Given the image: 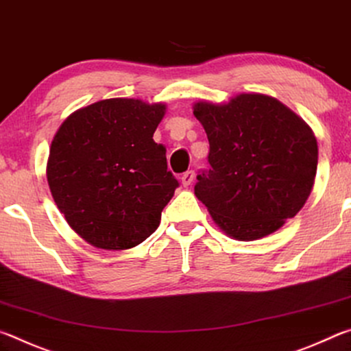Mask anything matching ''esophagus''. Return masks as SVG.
Wrapping results in <instances>:
<instances>
[{
  "instance_id": "34e87169",
  "label": "esophagus",
  "mask_w": 351,
  "mask_h": 351,
  "mask_svg": "<svg viewBox=\"0 0 351 351\" xmlns=\"http://www.w3.org/2000/svg\"><path fill=\"white\" fill-rule=\"evenodd\" d=\"M194 177H196V172L194 171H188V172H185V174L182 176V185L183 186H189L193 183V180H194Z\"/></svg>"
}]
</instances>
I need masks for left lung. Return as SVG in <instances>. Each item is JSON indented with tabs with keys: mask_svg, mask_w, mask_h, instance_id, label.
Here are the masks:
<instances>
[{
	"mask_svg": "<svg viewBox=\"0 0 351 351\" xmlns=\"http://www.w3.org/2000/svg\"><path fill=\"white\" fill-rule=\"evenodd\" d=\"M194 117L210 143L211 169L194 194L223 233L255 241L294 217L313 191L317 140L277 97L239 93L228 102L197 101Z\"/></svg>",
	"mask_w": 351,
	"mask_h": 351,
	"instance_id": "1",
	"label": "left lung"
}]
</instances>
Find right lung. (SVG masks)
<instances>
[{"label": "right lung", "mask_w": 351, "mask_h": 351, "mask_svg": "<svg viewBox=\"0 0 351 351\" xmlns=\"http://www.w3.org/2000/svg\"><path fill=\"white\" fill-rule=\"evenodd\" d=\"M163 102L112 97L73 112L46 163L53 199L74 232L96 249L128 250L157 230L179 182L154 132Z\"/></svg>", "instance_id": "add662e5"}]
</instances>
